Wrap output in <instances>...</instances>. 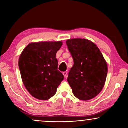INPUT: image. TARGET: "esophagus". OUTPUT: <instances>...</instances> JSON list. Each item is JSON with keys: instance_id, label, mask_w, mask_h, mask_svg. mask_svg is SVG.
Here are the masks:
<instances>
[{"instance_id": "34e87169", "label": "esophagus", "mask_w": 128, "mask_h": 128, "mask_svg": "<svg viewBox=\"0 0 128 128\" xmlns=\"http://www.w3.org/2000/svg\"><path fill=\"white\" fill-rule=\"evenodd\" d=\"M63 74H64V78H66V77H67V72H63Z\"/></svg>"}]
</instances>
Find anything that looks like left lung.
Returning a JSON list of instances; mask_svg holds the SVG:
<instances>
[{
	"label": "left lung",
	"mask_w": 128,
	"mask_h": 128,
	"mask_svg": "<svg viewBox=\"0 0 128 128\" xmlns=\"http://www.w3.org/2000/svg\"><path fill=\"white\" fill-rule=\"evenodd\" d=\"M66 43L74 62L67 80L73 93L80 100L93 98L104 87L107 64L99 48L90 40L73 38Z\"/></svg>",
	"instance_id": "left-lung-1"
}]
</instances>
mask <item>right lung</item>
I'll use <instances>...</instances> for the list:
<instances>
[{"label": "right lung", "mask_w": 128, "mask_h": 128, "mask_svg": "<svg viewBox=\"0 0 128 128\" xmlns=\"http://www.w3.org/2000/svg\"><path fill=\"white\" fill-rule=\"evenodd\" d=\"M62 41L32 42L19 57L18 66L24 86L32 97L47 100L55 95L64 76L58 70L56 54Z\"/></svg>", "instance_id": "1"}]
</instances>
